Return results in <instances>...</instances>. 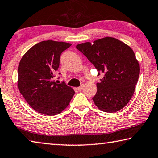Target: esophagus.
Masks as SVG:
<instances>
[{
  "mask_svg": "<svg viewBox=\"0 0 158 158\" xmlns=\"http://www.w3.org/2000/svg\"><path fill=\"white\" fill-rule=\"evenodd\" d=\"M83 88H84V85L82 84L81 85H80L79 87H77V90H79V91H81V90H82V89H83Z\"/></svg>",
  "mask_w": 158,
  "mask_h": 158,
  "instance_id": "34e87169",
  "label": "esophagus"
}]
</instances>
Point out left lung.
<instances>
[{"label": "left lung", "mask_w": 158, "mask_h": 158, "mask_svg": "<svg viewBox=\"0 0 158 158\" xmlns=\"http://www.w3.org/2000/svg\"><path fill=\"white\" fill-rule=\"evenodd\" d=\"M77 49L104 77L97 83L93 100L99 110L106 113L119 111L127 105L135 90L139 64L133 50L113 37H104L93 43L77 45Z\"/></svg>", "instance_id": "obj_1"}]
</instances>
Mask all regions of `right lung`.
Listing matches in <instances>:
<instances>
[{"label":"right lung","instance_id":"obj_1","mask_svg":"<svg viewBox=\"0 0 158 158\" xmlns=\"http://www.w3.org/2000/svg\"><path fill=\"white\" fill-rule=\"evenodd\" d=\"M72 44L39 42L23 56L18 68V88L34 110L45 115H56L67 108L74 94L65 82L53 80L61 53ZM60 74V73H59Z\"/></svg>","mask_w":158,"mask_h":158}]
</instances>
